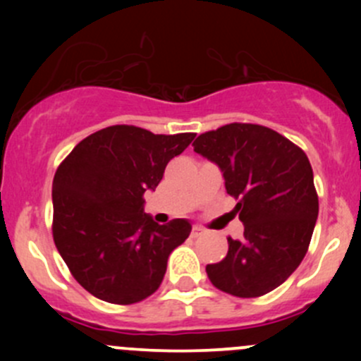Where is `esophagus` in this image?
Returning <instances> with one entry per match:
<instances>
[{
    "label": "esophagus",
    "instance_id": "34e87169",
    "mask_svg": "<svg viewBox=\"0 0 361 361\" xmlns=\"http://www.w3.org/2000/svg\"><path fill=\"white\" fill-rule=\"evenodd\" d=\"M204 234V231L201 227H197V225H194V227H192V238H199V235H202Z\"/></svg>",
    "mask_w": 361,
    "mask_h": 361
}]
</instances>
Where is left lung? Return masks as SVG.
Masks as SVG:
<instances>
[{"instance_id": "left-lung-1", "label": "left lung", "mask_w": 361, "mask_h": 361, "mask_svg": "<svg viewBox=\"0 0 361 361\" xmlns=\"http://www.w3.org/2000/svg\"><path fill=\"white\" fill-rule=\"evenodd\" d=\"M221 169L243 239L228 238L227 257L206 265L209 281L234 297L272 292L300 265L318 218L312 167L302 148L258 123H227L194 141Z\"/></svg>"}]
</instances>
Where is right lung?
<instances>
[{
	"label": "right lung",
	"mask_w": 361,
	"mask_h": 361,
	"mask_svg": "<svg viewBox=\"0 0 361 361\" xmlns=\"http://www.w3.org/2000/svg\"><path fill=\"white\" fill-rule=\"evenodd\" d=\"M194 133L154 134L111 126L80 141L57 167L52 234L73 278L94 297L129 305L162 283L171 251L188 238L183 218L159 225L143 213L167 162Z\"/></svg>",
	"instance_id": "right-lung-1"
}]
</instances>
